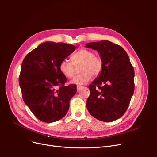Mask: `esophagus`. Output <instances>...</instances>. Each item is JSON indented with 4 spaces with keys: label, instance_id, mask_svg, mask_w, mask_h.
Wrapping results in <instances>:
<instances>
[{
    "label": "esophagus",
    "instance_id": "esophagus-1",
    "mask_svg": "<svg viewBox=\"0 0 157 157\" xmlns=\"http://www.w3.org/2000/svg\"><path fill=\"white\" fill-rule=\"evenodd\" d=\"M80 88H81V86H77V92L79 91V90Z\"/></svg>",
    "mask_w": 157,
    "mask_h": 157
}]
</instances>
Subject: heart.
<instances>
[{
  "label": "heart",
  "mask_w": 157,
  "mask_h": 157,
  "mask_svg": "<svg viewBox=\"0 0 157 157\" xmlns=\"http://www.w3.org/2000/svg\"><path fill=\"white\" fill-rule=\"evenodd\" d=\"M72 62L63 60L59 65V69L63 75L68 78L74 76L75 67L81 65L80 76L72 79L71 84L82 85L87 83L91 79L92 76H98L102 69V62L100 57L95 56L94 53L87 49H81L71 57Z\"/></svg>",
  "instance_id": "heart-1"
}]
</instances>
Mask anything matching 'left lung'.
I'll list each match as a JSON object with an SVG mask.
<instances>
[{"label": "left lung", "instance_id": "1", "mask_svg": "<svg viewBox=\"0 0 157 157\" xmlns=\"http://www.w3.org/2000/svg\"><path fill=\"white\" fill-rule=\"evenodd\" d=\"M99 53L102 69L88 86V112L96 119L111 122L127 111L134 91V71L122 47L109 40L86 44Z\"/></svg>", "mask_w": 157, "mask_h": 157}]
</instances>
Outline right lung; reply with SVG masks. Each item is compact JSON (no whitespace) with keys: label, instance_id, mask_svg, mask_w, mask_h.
I'll use <instances>...</instances> for the list:
<instances>
[{"label":"right lung","instance_id":"1","mask_svg":"<svg viewBox=\"0 0 157 157\" xmlns=\"http://www.w3.org/2000/svg\"><path fill=\"white\" fill-rule=\"evenodd\" d=\"M76 48L63 43L45 42L23 60L19 78L23 99L40 121L55 122L64 117L69 110L76 85L64 86L67 78L60 72L59 65Z\"/></svg>","mask_w":157,"mask_h":157}]
</instances>
